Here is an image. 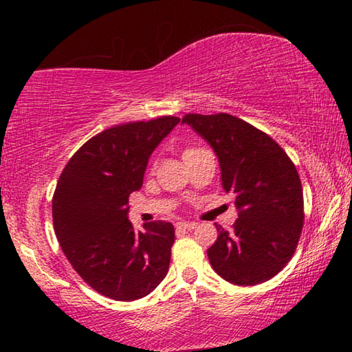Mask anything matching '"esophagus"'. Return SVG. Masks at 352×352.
<instances>
[{"label": "esophagus", "mask_w": 352, "mask_h": 352, "mask_svg": "<svg viewBox=\"0 0 352 352\" xmlns=\"http://www.w3.org/2000/svg\"><path fill=\"white\" fill-rule=\"evenodd\" d=\"M177 230H194L197 223L195 222H178L177 225Z\"/></svg>", "instance_id": "obj_1"}]
</instances>
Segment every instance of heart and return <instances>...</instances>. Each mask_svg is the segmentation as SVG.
I'll return each instance as SVG.
<instances>
[{
	"label": "heart",
	"instance_id": "1",
	"mask_svg": "<svg viewBox=\"0 0 352 352\" xmlns=\"http://www.w3.org/2000/svg\"><path fill=\"white\" fill-rule=\"evenodd\" d=\"M195 151H199V148H186V151H184V152H183V158H184V157H186V155H189L190 152H195Z\"/></svg>",
	"mask_w": 352,
	"mask_h": 352
}]
</instances>
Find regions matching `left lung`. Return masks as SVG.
<instances>
[{
  "label": "left lung",
  "instance_id": "left-lung-1",
  "mask_svg": "<svg viewBox=\"0 0 352 352\" xmlns=\"http://www.w3.org/2000/svg\"><path fill=\"white\" fill-rule=\"evenodd\" d=\"M182 122L216 152L237 208L233 228L216 225L217 241L206 250L214 272L236 285L269 281L292 259L305 222L295 164L275 140L236 116L189 113Z\"/></svg>",
  "mask_w": 352,
  "mask_h": 352
}]
</instances>
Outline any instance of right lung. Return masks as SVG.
<instances>
[{
  "mask_svg": "<svg viewBox=\"0 0 352 352\" xmlns=\"http://www.w3.org/2000/svg\"><path fill=\"white\" fill-rule=\"evenodd\" d=\"M180 122L162 116L107 129L77 151L58 178L52 222L73 269L116 301L146 296L168 275L175 230L170 222H130L129 195L142 186L148 158Z\"/></svg>",
  "mask_w": 352,
  "mask_h": 352,
  "instance_id": "right-lung-1",
  "label": "right lung"
}]
</instances>
